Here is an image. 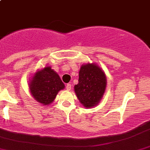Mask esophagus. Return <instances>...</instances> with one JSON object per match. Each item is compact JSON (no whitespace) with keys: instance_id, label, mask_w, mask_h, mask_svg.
<instances>
[{"instance_id":"34e87169","label":"esophagus","mask_w":150,"mask_h":150,"mask_svg":"<svg viewBox=\"0 0 150 150\" xmlns=\"http://www.w3.org/2000/svg\"><path fill=\"white\" fill-rule=\"evenodd\" d=\"M66 89L68 91H70L71 89V84H70V83H68V84L66 85Z\"/></svg>"}]
</instances>
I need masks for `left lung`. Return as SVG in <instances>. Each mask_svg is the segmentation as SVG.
Listing matches in <instances>:
<instances>
[{
  "label": "left lung",
  "mask_w": 150,
  "mask_h": 150,
  "mask_svg": "<svg viewBox=\"0 0 150 150\" xmlns=\"http://www.w3.org/2000/svg\"><path fill=\"white\" fill-rule=\"evenodd\" d=\"M78 81V84L74 86V91L79 102L86 108L97 105L106 87V78L103 71L94 63L82 64Z\"/></svg>",
  "instance_id": "left-lung-1"
}]
</instances>
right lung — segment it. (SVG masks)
Segmentation results:
<instances>
[{
    "label": "right lung",
    "instance_id": "obj_1",
    "mask_svg": "<svg viewBox=\"0 0 150 150\" xmlns=\"http://www.w3.org/2000/svg\"><path fill=\"white\" fill-rule=\"evenodd\" d=\"M29 85L33 97L43 105L53 103L58 92L64 88L58 74L50 66L37 71Z\"/></svg>",
    "mask_w": 150,
    "mask_h": 150
}]
</instances>
